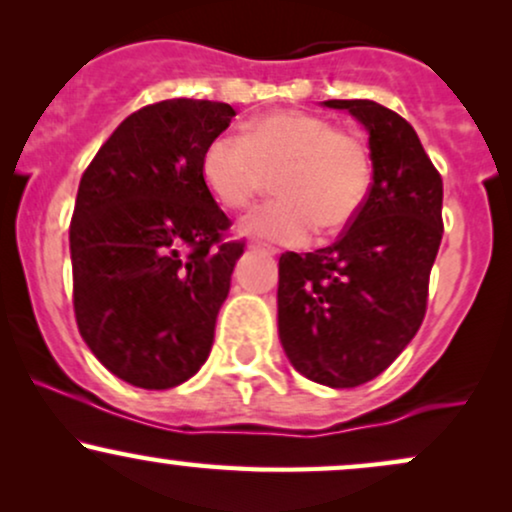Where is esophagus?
Listing matches in <instances>:
<instances>
[{
	"instance_id": "esophagus-1",
	"label": "esophagus",
	"mask_w": 512,
	"mask_h": 512,
	"mask_svg": "<svg viewBox=\"0 0 512 512\" xmlns=\"http://www.w3.org/2000/svg\"><path fill=\"white\" fill-rule=\"evenodd\" d=\"M250 248L252 250H260V252H264V255H276L274 248H269V245H262V243H252Z\"/></svg>"
}]
</instances>
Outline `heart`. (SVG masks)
Segmentation results:
<instances>
[{"label": "heart", "mask_w": 512, "mask_h": 512, "mask_svg": "<svg viewBox=\"0 0 512 512\" xmlns=\"http://www.w3.org/2000/svg\"><path fill=\"white\" fill-rule=\"evenodd\" d=\"M200 171L226 209L250 205L276 174L281 197L252 209L243 229L283 245L305 243L315 229L324 238L348 229L372 188L365 138L307 112H274L250 121L245 135H217Z\"/></svg>", "instance_id": "obj_1"}]
</instances>
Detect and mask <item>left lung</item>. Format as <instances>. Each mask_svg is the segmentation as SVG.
<instances>
[{
  "label": "left lung",
  "instance_id": "1",
  "mask_svg": "<svg viewBox=\"0 0 512 512\" xmlns=\"http://www.w3.org/2000/svg\"><path fill=\"white\" fill-rule=\"evenodd\" d=\"M365 123L374 181L341 238L279 257V336L317 384L379 377L420 329L443 236V181L415 128L372 100H326Z\"/></svg>",
  "mask_w": 512,
  "mask_h": 512
}]
</instances>
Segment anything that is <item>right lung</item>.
I'll return each instance as SVG.
<instances>
[{"label": "right lung", "instance_id": "add662e5", "mask_svg": "<svg viewBox=\"0 0 512 512\" xmlns=\"http://www.w3.org/2000/svg\"><path fill=\"white\" fill-rule=\"evenodd\" d=\"M226 102L162 100L109 135L80 178L69 229L73 312L109 372L171 389L205 365L245 240L202 181Z\"/></svg>", "mask_w": 512, "mask_h": 512}]
</instances>
